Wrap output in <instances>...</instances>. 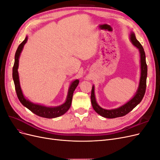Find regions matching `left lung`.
Segmentation results:
<instances>
[{
	"label": "left lung",
	"instance_id": "1",
	"mask_svg": "<svg viewBox=\"0 0 160 160\" xmlns=\"http://www.w3.org/2000/svg\"><path fill=\"white\" fill-rule=\"evenodd\" d=\"M129 39L133 45L139 50L140 55V69H141L140 71H141V72H140V79L138 88L137 91L135 92V95L133 96V98L129 100L127 103L121 105L120 107L118 108L106 109L100 107L98 102H97L95 95V87L93 85L91 95L92 106H93V108L96 113H98L99 115L105 118L113 119L122 117V116L128 114L141 102L145 93H146V79L148 75V67L146 61V54H145L143 47L136 39L135 33L133 31H131L129 34Z\"/></svg>",
	"mask_w": 160,
	"mask_h": 160
}]
</instances>
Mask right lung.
I'll return each mask as SVG.
<instances>
[{"label": "right lung", "instance_id": "obj_1", "mask_svg": "<svg viewBox=\"0 0 160 160\" xmlns=\"http://www.w3.org/2000/svg\"><path fill=\"white\" fill-rule=\"evenodd\" d=\"M28 40V37L27 36L25 39L24 40L17 48V50L14 56V63L12 68V79L14 81V86H15V90L17 92V95L18 98L20 101V102L26 107L27 109H29L33 113L36 114L38 116H40L42 118L51 119L58 118L65 114L68 111L71 105L72 95L76 88L78 85L79 81V79H75L72 81L68 90V93L65 103L61 104L59 106L55 107H49L41 104H38L32 103L30 100L26 98L24 95L20 85V81H19V75H18V64H19V57H20L21 53L23 49L24 45L26 44Z\"/></svg>", "mask_w": 160, "mask_h": 160}]
</instances>
